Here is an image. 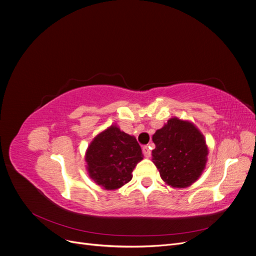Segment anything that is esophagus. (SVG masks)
Returning <instances> with one entry per match:
<instances>
[{
    "instance_id": "34e87169",
    "label": "esophagus",
    "mask_w": 256,
    "mask_h": 256,
    "mask_svg": "<svg viewBox=\"0 0 256 256\" xmlns=\"http://www.w3.org/2000/svg\"><path fill=\"white\" fill-rule=\"evenodd\" d=\"M142 150H143V154H144V156H145L146 158H150V157L152 156V152H150V146H147V145L143 146Z\"/></svg>"
}]
</instances>
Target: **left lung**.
<instances>
[{
    "instance_id": "8db88e82",
    "label": "left lung",
    "mask_w": 256,
    "mask_h": 256,
    "mask_svg": "<svg viewBox=\"0 0 256 256\" xmlns=\"http://www.w3.org/2000/svg\"><path fill=\"white\" fill-rule=\"evenodd\" d=\"M152 162L173 188H186L198 180L207 162L208 148L202 132L188 120H168L152 136Z\"/></svg>"
}]
</instances>
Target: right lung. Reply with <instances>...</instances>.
Returning <instances> with one entry per match:
<instances>
[{
	"instance_id": "1",
	"label": "right lung",
	"mask_w": 256,
	"mask_h": 256,
	"mask_svg": "<svg viewBox=\"0 0 256 256\" xmlns=\"http://www.w3.org/2000/svg\"><path fill=\"white\" fill-rule=\"evenodd\" d=\"M142 159L136 138L115 125L97 134L85 154L90 177L106 190L118 189L129 182L131 173Z\"/></svg>"
}]
</instances>
